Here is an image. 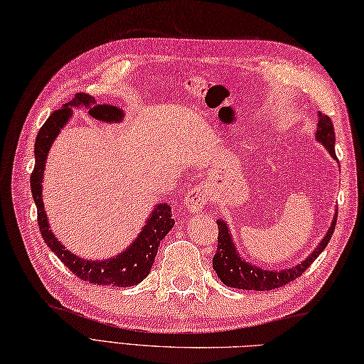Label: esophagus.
Segmentation results:
<instances>
[{
	"instance_id": "esophagus-1",
	"label": "esophagus",
	"mask_w": 364,
	"mask_h": 364,
	"mask_svg": "<svg viewBox=\"0 0 364 364\" xmlns=\"http://www.w3.org/2000/svg\"><path fill=\"white\" fill-rule=\"evenodd\" d=\"M208 196H210V192H208L203 184H197V186L192 188L188 192V196L184 197V206H186V210H189L191 213H200L208 202Z\"/></svg>"
}]
</instances>
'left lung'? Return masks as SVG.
Wrapping results in <instances>:
<instances>
[{
    "label": "left lung",
    "instance_id": "1",
    "mask_svg": "<svg viewBox=\"0 0 364 364\" xmlns=\"http://www.w3.org/2000/svg\"><path fill=\"white\" fill-rule=\"evenodd\" d=\"M316 141L321 142L326 150L331 154V158H336L335 153V129L333 123H331L330 117L326 114L319 112V122L318 129H316ZM338 219V213H335L333 220L327 231V235L323 236L319 245L311 252L308 258H305L300 264L283 269V270H266L258 266H253L250 262H247L241 258V255L237 253L236 245L233 244V237H231L230 228L227 222L219 220V236H218V252H215L213 258V267L215 274L220 278L223 284L230 286V288L237 289H247V291H270L282 288V286L288 284L289 282L296 280L305 270L310 267L314 259L319 257L322 250L326 249L327 244L330 242L331 235L335 231Z\"/></svg>",
    "mask_w": 364,
    "mask_h": 364
}]
</instances>
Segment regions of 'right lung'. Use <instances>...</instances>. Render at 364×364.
Instances as JSON below:
<instances>
[{
	"instance_id": "1",
	"label": "right lung",
	"mask_w": 364,
	"mask_h": 364,
	"mask_svg": "<svg viewBox=\"0 0 364 364\" xmlns=\"http://www.w3.org/2000/svg\"><path fill=\"white\" fill-rule=\"evenodd\" d=\"M84 106L89 109L92 117L102 122H120L123 119V111L117 106L111 105H97L95 98L87 94H78L72 102L65 103L60 109L54 111L43 127L38 131L34 145V156L36 166L33 173H31V192H33L34 203L37 206V222L38 228L46 245L50 247L54 255L64 262V264L72 270L75 275L84 282L102 284V286H134L141 283L144 278L150 274L151 266L154 262V257L158 253V247L162 239L166 237L170 230L173 228L175 220L172 219V210L168 205L154 206L153 213L150 214L149 220L144 225L141 233L133 241L125 252L119 253L117 257L103 259V261H90L76 257L75 253L67 250L65 247L58 241L50 230L48 219L43 208L42 198V181H43V170L46 164V156L58 137L60 129L67 125V122L72 117V107Z\"/></svg>"
}]
</instances>
